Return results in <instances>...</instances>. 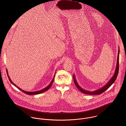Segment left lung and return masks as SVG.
I'll list each match as a JSON object with an SVG mask.
<instances>
[{
    "instance_id": "obj_1",
    "label": "left lung",
    "mask_w": 126,
    "mask_h": 126,
    "mask_svg": "<svg viewBox=\"0 0 126 126\" xmlns=\"http://www.w3.org/2000/svg\"><path fill=\"white\" fill-rule=\"evenodd\" d=\"M119 49H118V55H117V63H116V66L115 68V70L113 76L112 77V78L110 79L108 81V83L105 84L104 86H103L102 88L98 89V90L94 91H87V90H84L82 89L78 83L76 79L75 76L74 74L73 75V79H74V83L77 86V88L81 91L82 93L87 94H90V95H94V94H100L104 92H105L106 90H107L108 88L115 81L118 74V71H119Z\"/></svg>"
}]
</instances>
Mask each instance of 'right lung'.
Returning <instances> with one entry per match:
<instances>
[{
  "instance_id": "1",
  "label": "right lung",
  "mask_w": 126,
  "mask_h": 126,
  "mask_svg": "<svg viewBox=\"0 0 126 126\" xmlns=\"http://www.w3.org/2000/svg\"><path fill=\"white\" fill-rule=\"evenodd\" d=\"M7 75H8V77L9 78V80H10V82H11V83L12 84H13L14 86H15L16 88H17L19 90H20V91H22L23 92H24V93H25V94H29V95H34V94H41V93H43V92H46V91H47V90H48L50 88V87L51 86V85H52V83H53V81H54V78H55V73H56V72L55 73V74H54V77H53V79H52V80H51V82L50 83V84L47 86L46 88H44V89H42V90H39V91H35V92H27V91H24V90H22L21 88H20L19 87H18V86H17L12 81V80L11 79H10V78L9 77V74H8V70H7Z\"/></svg>"
}]
</instances>
